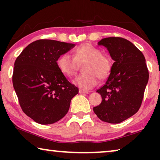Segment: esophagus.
<instances>
[{"mask_svg":"<svg viewBox=\"0 0 160 160\" xmlns=\"http://www.w3.org/2000/svg\"><path fill=\"white\" fill-rule=\"evenodd\" d=\"M80 94H88V91L84 90V89H79Z\"/></svg>","mask_w":160,"mask_h":160,"instance_id":"1","label":"esophagus"}]
</instances>
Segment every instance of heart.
Segmentation results:
<instances>
[{"instance_id":"heart-1","label":"heart","mask_w":160,"mask_h":160,"mask_svg":"<svg viewBox=\"0 0 160 160\" xmlns=\"http://www.w3.org/2000/svg\"><path fill=\"white\" fill-rule=\"evenodd\" d=\"M84 63V73L78 75L73 83L80 88L89 89L97 85L98 78L105 79L112 70L113 63L110 57L102 54L101 50L89 43H84L74 49L73 57L64 53L57 60L60 73L71 78L76 75L78 64Z\"/></svg>"}]
</instances>
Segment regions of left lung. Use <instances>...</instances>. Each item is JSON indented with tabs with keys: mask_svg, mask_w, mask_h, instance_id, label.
Wrapping results in <instances>:
<instances>
[{
	"mask_svg": "<svg viewBox=\"0 0 160 160\" xmlns=\"http://www.w3.org/2000/svg\"><path fill=\"white\" fill-rule=\"evenodd\" d=\"M98 45L107 48L114 62L106 84L97 90L102 102L93 111L102 121L118 124L139 110L148 71L143 53L127 39L108 37Z\"/></svg>",
	"mask_w": 160,
	"mask_h": 160,
	"instance_id": "left-lung-1",
	"label": "left lung"
}]
</instances>
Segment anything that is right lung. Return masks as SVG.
Here are the masks:
<instances>
[{
  "label": "right lung",
  "instance_id": "right-lung-1",
  "mask_svg": "<svg viewBox=\"0 0 160 160\" xmlns=\"http://www.w3.org/2000/svg\"><path fill=\"white\" fill-rule=\"evenodd\" d=\"M73 43L41 39L30 43L14 62L12 82L22 110L41 124L64 117L78 92L59 71L57 60Z\"/></svg>",
  "mask_w": 160,
  "mask_h": 160
}]
</instances>
